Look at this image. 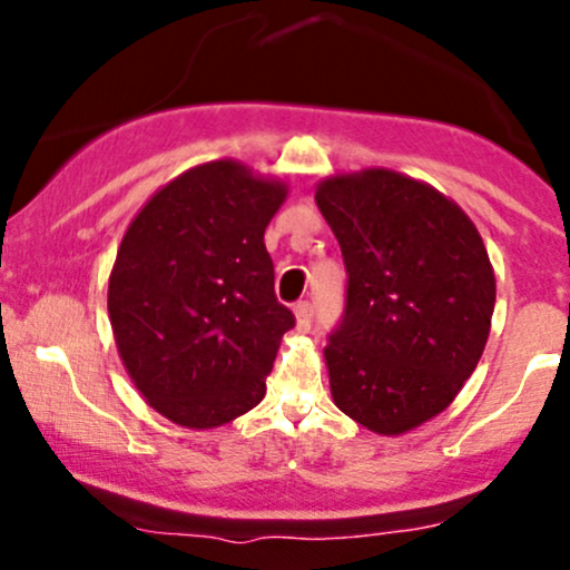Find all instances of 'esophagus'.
Returning <instances> with one entry per match:
<instances>
[{
    "label": "esophagus",
    "mask_w": 570,
    "mask_h": 570,
    "mask_svg": "<svg viewBox=\"0 0 570 570\" xmlns=\"http://www.w3.org/2000/svg\"><path fill=\"white\" fill-rule=\"evenodd\" d=\"M294 318H297V330L299 332H307L311 330V322H313V305L311 303H297L294 305Z\"/></svg>",
    "instance_id": "esophagus-1"
}]
</instances>
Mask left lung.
<instances>
[{
	"label": "left lung",
	"instance_id": "left-lung-1",
	"mask_svg": "<svg viewBox=\"0 0 570 570\" xmlns=\"http://www.w3.org/2000/svg\"><path fill=\"white\" fill-rule=\"evenodd\" d=\"M316 206L348 271L324 348L332 399L364 429L399 436L440 415L485 351L488 248L458 203L389 168L318 181Z\"/></svg>",
	"mask_w": 570,
	"mask_h": 570
}]
</instances>
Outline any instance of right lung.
Wrapping results in <instances>:
<instances>
[{
	"label": "right lung",
	"mask_w": 570,
	"mask_h": 570,
	"mask_svg": "<svg viewBox=\"0 0 570 570\" xmlns=\"http://www.w3.org/2000/svg\"><path fill=\"white\" fill-rule=\"evenodd\" d=\"M286 193L244 163H203L122 235L107 297L117 353L149 407L179 426L217 429L263 402L294 326L265 248Z\"/></svg>",
	"instance_id": "right-lung-1"
}]
</instances>
